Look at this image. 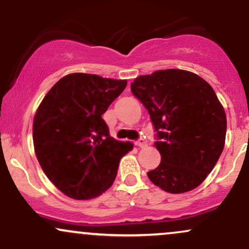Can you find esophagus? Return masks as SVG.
Instances as JSON below:
<instances>
[{
	"label": "esophagus",
	"instance_id": "34e87169",
	"mask_svg": "<svg viewBox=\"0 0 249 249\" xmlns=\"http://www.w3.org/2000/svg\"><path fill=\"white\" fill-rule=\"evenodd\" d=\"M136 145L138 147H141V148H145L147 146V142H146V141H145V139H139L138 142H136Z\"/></svg>",
	"mask_w": 249,
	"mask_h": 249
}]
</instances>
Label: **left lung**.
Returning a JSON list of instances; mask_svg holds the SVG:
<instances>
[{
    "instance_id": "obj_1",
    "label": "left lung",
    "mask_w": 249,
    "mask_h": 249,
    "mask_svg": "<svg viewBox=\"0 0 249 249\" xmlns=\"http://www.w3.org/2000/svg\"><path fill=\"white\" fill-rule=\"evenodd\" d=\"M131 91L150 113L160 142L159 166L147 172L156 186L179 194L198 187L222 153L227 119L208 83L187 70L142 75Z\"/></svg>"
}]
</instances>
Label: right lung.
<instances>
[{"label":"right lung","instance_id":"obj_1","mask_svg":"<svg viewBox=\"0 0 249 249\" xmlns=\"http://www.w3.org/2000/svg\"><path fill=\"white\" fill-rule=\"evenodd\" d=\"M126 79L75 72L48 91L33 124L35 153L43 172L65 196L89 200L115 181L131 142L110 137L102 115L126 88Z\"/></svg>","mask_w":249,"mask_h":249}]
</instances>
